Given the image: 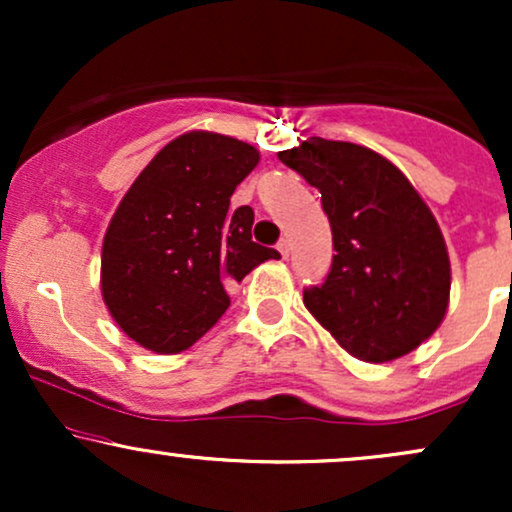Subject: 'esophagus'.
Segmentation results:
<instances>
[{"label": "esophagus", "instance_id": "esophagus-1", "mask_svg": "<svg viewBox=\"0 0 512 512\" xmlns=\"http://www.w3.org/2000/svg\"><path fill=\"white\" fill-rule=\"evenodd\" d=\"M276 250H279L281 255H284V257H289V250H291V243H289V238H281L279 243H276Z\"/></svg>", "mask_w": 512, "mask_h": 512}]
</instances>
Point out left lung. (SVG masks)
I'll list each match as a JSON object with an SVG mask.
<instances>
[{
    "instance_id": "8db88e82",
    "label": "left lung",
    "mask_w": 512,
    "mask_h": 512,
    "mask_svg": "<svg viewBox=\"0 0 512 512\" xmlns=\"http://www.w3.org/2000/svg\"><path fill=\"white\" fill-rule=\"evenodd\" d=\"M279 158L320 190L332 226L330 274L303 291L305 308L361 361L414 351L438 330L450 296L448 248L431 209L366 146L310 137Z\"/></svg>"
}]
</instances>
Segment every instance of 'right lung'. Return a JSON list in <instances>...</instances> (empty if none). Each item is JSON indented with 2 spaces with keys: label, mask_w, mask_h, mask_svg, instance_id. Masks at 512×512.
Wrapping results in <instances>:
<instances>
[{
  "label": "right lung",
  "mask_w": 512,
  "mask_h": 512,
  "mask_svg": "<svg viewBox=\"0 0 512 512\" xmlns=\"http://www.w3.org/2000/svg\"><path fill=\"white\" fill-rule=\"evenodd\" d=\"M257 161L255 146L187 132L122 197L105 231L101 291L120 330L144 349H190L226 313L228 289L281 257L252 240L255 211H228Z\"/></svg>",
  "instance_id": "obj_1"
}]
</instances>
